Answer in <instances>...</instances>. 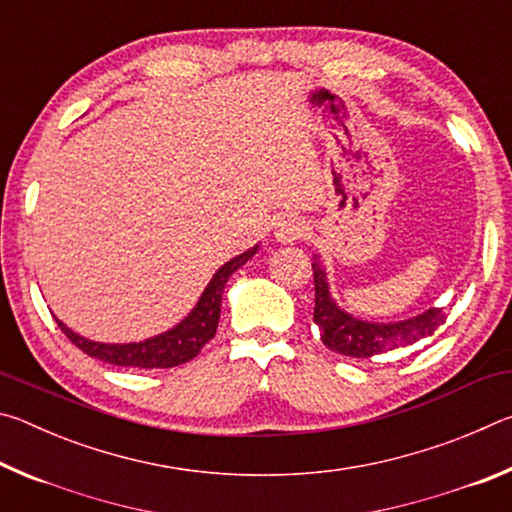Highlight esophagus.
<instances>
[{
  "label": "esophagus",
  "mask_w": 512,
  "mask_h": 512,
  "mask_svg": "<svg viewBox=\"0 0 512 512\" xmlns=\"http://www.w3.org/2000/svg\"><path fill=\"white\" fill-rule=\"evenodd\" d=\"M307 235V225L298 216H284V219L277 221L275 225V239L280 244H296L302 237Z\"/></svg>",
  "instance_id": "34e87169"
}]
</instances>
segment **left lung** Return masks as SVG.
<instances>
[{
    "label": "left lung",
    "mask_w": 512,
    "mask_h": 512,
    "mask_svg": "<svg viewBox=\"0 0 512 512\" xmlns=\"http://www.w3.org/2000/svg\"><path fill=\"white\" fill-rule=\"evenodd\" d=\"M311 268H314L316 287L314 323L323 332L320 339L329 350L345 354V357L370 359L381 352L413 345L420 339H427L447 320L445 311L438 307L424 311L415 318L400 320V323H366V320L352 318L329 298L325 268L320 266L318 257H314Z\"/></svg>",
    "instance_id": "left-lung-1"
}]
</instances>
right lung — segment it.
<instances>
[{
  "label": "right lung",
  "mask_w": 512,
  "mask_h": 512,
  "mask_svg": "<svg viewBox=\"0 0 512 512\" xmlns=\"http://www.w3.org/2000/svg\"><path fill=\"white\" fill-rule=\"evenodd\" d=\"M259 246H253L239 257L230 259L228 264H223L219 271L214 273L212 282L207 284L201 300L194 307L183 323L176 325L169 332L153 339H146L140 343H126V345H110V343H94L83 339V336L74 334L67 325L60 323L56 318L58 327L63 329L65 336L72 341L76 348L83 350L90 357L112 363V366H126V368H173L183 366V363L192 361L198 352L203 350V345L212 339L216 327H219L221 316V298L228 277L237 271L239 266H244L250 257L257 253Z\"/></svg>",
  "instance_id": "1"
}]
</instances>
